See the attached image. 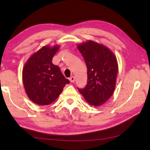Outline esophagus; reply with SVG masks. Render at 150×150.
Here are the masks:
<instances>
[{
  "instance_id": "1",
  "label": "esophagus",
  "mask_w": 150,
  "mask_h": 150,
  "mask_svg": "<svg viewBox=\"0 0 150 150\" xmlns=\"http://www.w3.org/2000/svg\"><path fill=\"white\" fill-rule=\"evenodd\" d=\"M69 81H70L71 83H74V81H75V77L74 76H71L70 78H69Z\"/></svg>"
}]
</instances>
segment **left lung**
Wrapping results in <instances>:
<instances>
[{
	"label": "left lung",
	"mask_w": 150,
	"mask_h": 150,
	"mask_svg": "<svg viewBox=\"0 0 150 150\" xmlns=\"http://www.w3.org/2000/svg\"><path fill=\"white\" fill-rule=\"evenodd\" d=\"M87 68V83L78 88L85 99L93 106L104 104L113 93L117 75V62L104 46L89 41L78 46Z\"/></svg>",
	"instance_id": "8db88e82"
}]
</instances>
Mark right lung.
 Wrapping results in <instances>:
<instances>
[{
    "label": "right lung",
    "mask_w": 150,
    "mask_h": 150,
    "mask_svg": "<svg viewBox=\"0 0 150 150\" xmlns=\"http://www.w3.org/2000/svg\"><path fill=\"white\" fill-rule=\"evenodd\" d=\"M59 46L50 48L44 46L33 54L26 63L22 80L26 94L30 100L39 105H48L54 102L66 84L59 66L52 63Z\"/></svg>",
    "instance_id": "right-lung-1"
}]
</instances>
